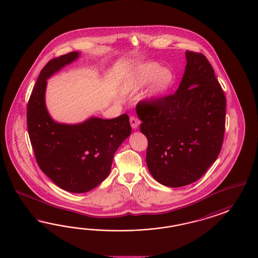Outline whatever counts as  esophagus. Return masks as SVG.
Returning a JSON list of instances; mask_svg holds the SVG:
<instances>
[{
	"mask_svg": "<svg viewBox=\"0 0 258 258\" xmlns=\"http://www.w3.org/2000/svg\"><path fill=\"white\" fill-rule=\"evenodd\" d=\"M130 124H131V127L133 129H136L140 124V119L138 117H136V116H131L130 117Z\"/></svg>",
	"mask_w": 258,
	"mask_h": 258,
	"instance_id": "34e87169",
	"label": "esophagus"
}]
</instances>
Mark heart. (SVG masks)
Listing matches in <instances>:
<instances>
[{
  "label": "heart",
  "instance_id": "b5f03b06",
  "mask_svg": "<svg viewBox=\"0 0 258 258\" xmlns=\"http://www.w3.org/2000/svg\"><path fill=\"white\" fill-rule=\"evenodd\" d=\"M151 81L149 95L152 97H159L170 89L174 81V76L169 69H161V66L155 62L142 64L136 68L132 77L125 82L122 92L129 93L137 91L146 86Z\"/></svg>",
  "mask_w": 258,
  "mask_h": 258
}]
</instances>
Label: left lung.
I'll return each mask as SVG.
<instances>
[{
    "instance_id": "1",
    "label": "left lung",
    "mask_w": 258,
    "mask_h": 258,
    "mask_svg": "<svg viewBox=\"0 0 258 258\" xmlns=\"http://www.w3.org/2000/svg\"><path fill=\"white\" fill-rule=\"evenodd\" d=\"M185 58L176 93L136 108L148 140L149 172L169 187L199 180L216 161L225 133L226 97L213 68L202 53L186 50Z\"/></svg>"
}]
</instances>
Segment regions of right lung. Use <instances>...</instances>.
Masks as SVG:
<instances>
[{"label":"right lung","mask_w":258,"mask_h":258,"mask_svg":"<svg viewBox=\"0 0 258 258\" xmlns=\"http://www.w3.org/2000/svg\"><path fill=\"white\" fill-rule=\"evenodd\" d=\"M79 55L73 51L48 62L27 111L29 139L41 170L60 188L73 193L92 190L105 180L114 154L132 131L126 114L112 119L91 116L77 124L56 122L50 116L45 101L47 80Z\"/></svg>","instance_id":"right-lung-1"}]
</instances>
